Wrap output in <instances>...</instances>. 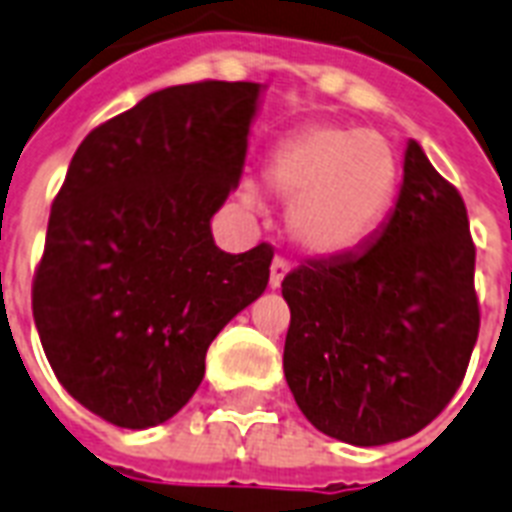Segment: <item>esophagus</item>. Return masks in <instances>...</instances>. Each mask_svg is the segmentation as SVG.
<instances>
[{"mask_svg": "<svg viewBox=\"0 0 512 512\" xmlns=\"http://www.w3.org/2000/svg\"><path fill=\"white\" fill-rule=\"evenodd\" d=\"M289 268H292V265H289L284 257H276V260H273V263H271V279H268L271 289L281 287V281H284V276L289 273Z\"/></svg>", "mask_w": 512, "mask_h": 512, "instance_id": "1", "label": "esophagus"}]
</instances>
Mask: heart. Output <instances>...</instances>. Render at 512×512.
I'll return each instance as SVG.
<instances>
[{"instance_id": "b5f03b06", "label": "heart", "mask_w": 512, "mask_h": 512, "mask_svg": "<svg viewBox=\"0 0 512 512\" xmlns=\"http://www.w3.org/2000/svg\"><path fill=\"white\" fill-rule=\"evenodd\" d=\"M265 185L292 201V239L316 257H340L364 244L398 188V156L388 140L364 127L313 124L273 146L265 159ZM257 204V188L241 185Z\"/></svg>"}]
</instances>
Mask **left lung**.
I'll return each mask as SVG.
<instances>
[{
	"label": "left lung",
	"instance_id": "left-lung-1",
	"mask_svg": "<svg viewBox=\"0 0 512 512\" xmlns=\"http://www.w3.org/2000/svg\"><path fill=\"white\" fill-rule=\"evenodd\" d=\"M468 228L457 188L409 140L380 231L287 273L284 374L313 428L353 446L393 444L452 401L478 337Z\"/></svg>",
	"mask_w": 512,
	"mask_h": 512
}]
</instances>
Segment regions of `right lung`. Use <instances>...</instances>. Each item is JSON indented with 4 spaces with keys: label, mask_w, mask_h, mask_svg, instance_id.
Masks as SVG:
<instances>
[{
    "label": "right lung",
    "mask_w": 512,
    "mask_h": 512,
    "mask_svg": "<svg viewBox=\"0 0 512 512\" xmlns=\"http://www.w3.org/2000/svg\"><path fill=\"white\" fill-rule=\"evenodd\" d=\"M265 84L151 92L76 148L34 276V321L60 385L119 428L175 417L209 342L263 295L273 249L231 255L212 215L236 191Z\"/></svg>",
    "instance_id": "obj_1"
}]
</instances>
